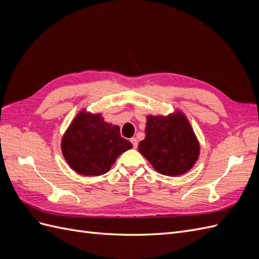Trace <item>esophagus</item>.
<instances>
[{
	"instance_id": "34e87169",
	"label": "esophagus",
	"mask_w": 259,
	"mask_h": 259,
	"mask_svg": "<svg viewBox=\"0 0 259 259\" xmlns=\"http://www.w3.org/2000/svg\"><path fill=\"white\" fill-rule=\"evenodd\" d=\"M131 142H132V144H133V147H134V148H137V146H138V140H137L135 137L131 138Z\"/></svg>"
}]
</instances>
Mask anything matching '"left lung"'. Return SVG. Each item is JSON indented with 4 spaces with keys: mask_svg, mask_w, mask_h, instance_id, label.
Wrapping results in <instances>:
<instances>
[{
    "mask_svg": "<svg viewBox=\"0 0 259 259\" xmlns=\"http://www.w3.org/2000/svg\"><path fill=\"white\" fill-rule=\"evenodd\" d=\"M146 138L138 150L159 173L182 175L189 170L199 156L200 147L189 122L182 113L147 117Z\"/></svg>",
    "mask_w": 259,
    "mask_h": 259,
    "instance_id": "1",
    "label": "left lung"
}]
</instances>
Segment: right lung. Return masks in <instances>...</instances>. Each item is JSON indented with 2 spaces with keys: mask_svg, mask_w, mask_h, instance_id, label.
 <instances>
[{
  "mask_svg": "<svg viewBox=\"0 0 259 259\" xmlns=\"http://www.w3.org/2000/svg\"><path fill=\"white\" fill-rule=\"evenodd\" d=\"M133 147L121 137L117 125L99 114L81 112L62 138L61 150L70 167L81 175L99 176L111 168L117 156Z\"/></svg>",
  "mask_w": 259,
  "mask_h": 259,
  "instance_id": "right-lung-1",
  "label": "right lung"
}]
</instances>
